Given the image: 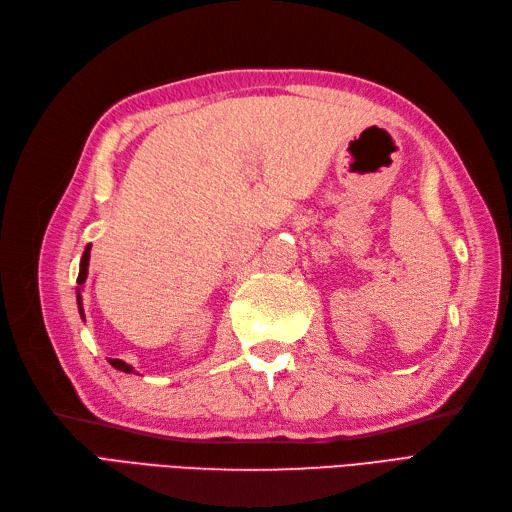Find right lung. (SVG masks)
I'll return each mask as SVG.
<instances>
[{"label": "right lung", "mask_w": 512, "mask_h": 512, "mask_svg": "<svg viewBox=\"0 0 512 512\" xmlns=\"http://www.w3.org/2000/svg\"><path fill=\"white\" fill-rule=\"evenodd\" d=\"M88 261H90V246L84 248V255H82V261H80V274H77V309H80V316L84 320V303H82V287L86 283V277H88ZM110 365L116 370H121L125 374H131L134 372V368H131L129 363L121 361V359H110ZM136 374V372H134Z\"/></svg>", "instance_id": "add662e5"}]
</instances>
